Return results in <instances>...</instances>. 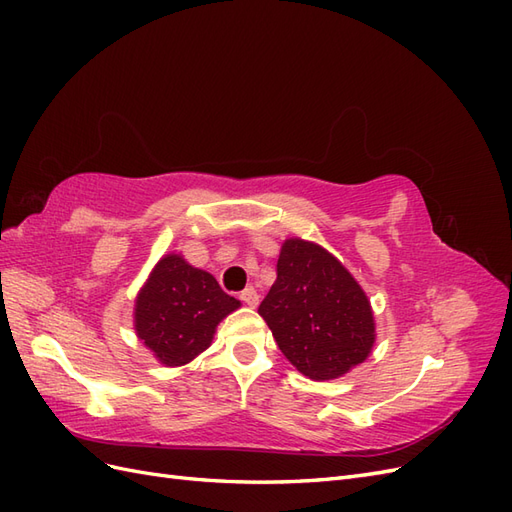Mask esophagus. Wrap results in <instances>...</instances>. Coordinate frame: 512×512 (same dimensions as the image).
<instances>
[{
  "mask_svg": "<svg viewBox=\"0 0 512 512\" xmlns=\"http://www.w3.org/2000/svg\"><path fill=\"white\" fill-rule=\"evenodd\" d=\"M239 299H241L245 305H250V307H256L258 301H260V297H258V292H256L254 286H247V288L239 294Z\"/></svg>",
  "mask_w": 512,
  "mask_h": 512,
  "instance_id": "34e87169",
  "label": "esophagus"
}]
</instances>
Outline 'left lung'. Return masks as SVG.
Segmentation results:
<instances>
[{"label":"left lung","instance_id":"obj_1","mask_svg":"<svg viewBox=\"0 0 512 512\" xmlns=\"http://www.w3.org/2000/svg\"><path fill=\"white\" fill-rule=\"evenodd\" d=\"M258 314L286 359L309 380H335L361 365L376 344L374 309L361 284L329 250L290 237Z\"/></svg>","mask_w":512,"mask_h":512}]
</instances>
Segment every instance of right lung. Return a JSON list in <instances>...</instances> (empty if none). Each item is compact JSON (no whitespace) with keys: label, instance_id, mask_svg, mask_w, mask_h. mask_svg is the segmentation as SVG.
<instances>
[{"label":"right lung","instance_id":"obj_1","mask_svg":"<svg viewBox=\"0 0 512 512\" xmlns=\"http://www.w3.org/2000/svg\"><path fill=\"white\" fill-rule=\"evenodd\" d=\"M239 307L211 273L170 252L136 294L134 331L160 365L181 367L211 346L218 324Z\"/></svg>","mask_w":512,"mask_h":512}]
</instances>
